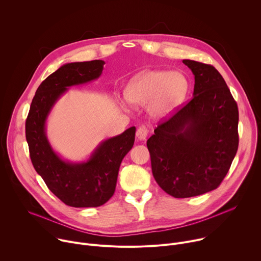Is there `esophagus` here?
I'll list each match as a JSON object with an SVG mask.
<instances>
[{"mask_svg": "<svg viewBox=\"0 0 261 261\" xmlns=\"http://www.w3.org/2000/svg\"><path fill=\"white\" fill-rule=\"evenodd\" d=\"M148 135V129L145 126H140L136 131V137L139 140H145Z\"/></svg>", "mask_w": 261, "mask_h": 261, "instance_id": "1", "label": "esophagus"}]
</instances>
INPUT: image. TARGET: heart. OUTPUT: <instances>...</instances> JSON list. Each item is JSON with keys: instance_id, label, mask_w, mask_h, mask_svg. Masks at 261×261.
Masks as SVG:
<instances>
[{"instance_id": "heart-1", "label": "heart", "mask_w": 261, "mask_h": 261, "mask_svg": "<svg viewBox=\"0 0 261 261\" xmlns=\"http://www.w3.org/2000/svg\"><path fill=\"white\" fill-rule=\"evenodd\" d=\"M189 90V83L181 72L151 70L139 74L125 90L126 99L135 105L147 103L153 118L168 116L182 102Z\"/></svg>"}]
</instances>
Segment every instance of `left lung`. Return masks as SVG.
<instances>
[{
  "instance_id": "8db88e82",
  "label": "left lung",
  "mask_w": 261,
  "mask_h": 261,
  "mask_svg": "<svg viewBox=\"0 0 261 261\" xmlns=\"http://www.w3.org/2000/svg\"><path fill=\"white\" fill-rule=\"evenodd\" d=\"M182 63L194 74L193 97L146 141L156 181L175 198L218 188L239 147V109L224 79L212 65Z\"/></svg>"
}]
</instances>
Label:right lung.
Listing matches in <instances>:
<instances>
[{
	"instance_id": "add662e5",
	"label": "right lung",
	"mask_w": 261,
	"mask_h": 261,
	"mask_svg": "<svg viewBox=\"0 0 261 261\" xmlns=\"http://www.w3.org/2000/svg\"><path fill=\"white\" fill-rule=\"evenodd\" d=\"M105 62L68 63L42 82L32 100L25 121V138L35 170L65 204L96 207L114 195L120 165L135 140V127L102 141L84 162L63 160L47 139L45 124L56 102L68 88L99 79Z\"/></svg>"
}]
</instances>
